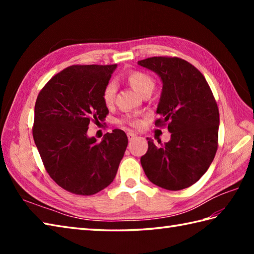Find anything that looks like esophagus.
<instances>
[{"mask_svg": "<svg viewBox=\"0 0 254 254\" xmlns=\"http://www.w3.org/2000/svg\"><path fill=\"white\" fill-rule=\"evenodd\" d=\"M135 137H136V134H134V133H132V132H128V133H127L128 141H132V139H134Z\"/></svg>", "mask_w": 254, "mask_h": 254, "instance_id": "34e87169", "label": "esophagus"}]
</instances>
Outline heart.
I'll return each mask as SVG.
<instances>
[{
	"label": "heart",
	"mask_w": 254,
	"mask_h": 254,
	"mask_svg": "<svg viewBox=\"0 0 254 254\" xmlns=\"http://www.w3.org/2000/svg\"><path fill=\"white\" fill-rule=\"evenodd\" d=\"M127 78H128V82H130V84L132 85V87L141 95L144 93V91H146L148 89H154V86H155L154 79L146 73L139 72V71L132 72L130 75H128ZM116 91H117V85L115 82H111L106 86V88L104 90V100L107 105L111 104L113 99H115ZM131 123L133 126H137L136 121H132Z\"/></svg>",
	"instance_id": "obj_1"
}]
</instances>
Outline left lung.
I'll list each match as a JSON object with an SVG mask.
<instances>
[{
  "instance_id": "8db88e82",
  "label": "left lung",
  "mask_w": 254,
  "mask_h": 254,
  "mask_svg": "<svg viewBox=\"0 0 254 254\" xmlns=\"http://www.w3.org/2000/svg\"><path fill=\"white\" fill-rule=\"evenodd\" d=\"M163 83L155 122H168L170 141L157 146L147 137L148 150L141 157L150 182L178 191L194 185L212 164L217 150L219 112L203 74L179 58L154 57L138 61Z\"/></svg>"
}]
</instances>
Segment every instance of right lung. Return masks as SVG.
I'll return each mask as SVG.
<instances>
[{
	"mask_svg": "<svg viewBox=\"0 0 254 254\" xmlns=\"http://www.w3.org/2000/svg\"><path fill=\"white\" fill-rule=\"evenodd\" d=\"M113 65H73L53 76L38 95L32 135L48 174L64 190L93 195L115 179L127 146L121 130L100 142L87 135L90 121L108 115L104 90Z\"/></svg>",
	"mask_w": 254,
	"mask_h": 254,
	"instance_id": "obj_1",
	"label": "right lung"
}]
</instances>
